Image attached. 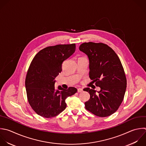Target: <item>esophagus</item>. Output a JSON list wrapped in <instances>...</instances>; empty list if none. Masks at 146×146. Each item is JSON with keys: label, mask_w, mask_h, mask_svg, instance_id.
Here are the masks:
<instances>
[{"label": "esophagus", "mask_w": 146, "mask_h": 146, "mask_svg": "<svg viewBox=\"0 0 146 146\" xmlns=\"http://www.w3.org/2000/svg\"><path fill=\"white\" fill-rule=\"evenodd\" d=\"M83 91V89L82 88H79L78 89V92H82Z\"/></svg>", "instance_id": "1"}]
</instances>
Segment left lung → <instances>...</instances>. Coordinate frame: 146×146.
Wrapping results in <instances>:
<instances>
[{
	"mask_svg": "<svg viewBox=\"0 0 146 146\" xmlns=\"http://www.w3.org/2000/svg\"><path fill=\"white\" fill-rule=\"evenodd\" d=\"M79 50L89 59V77L100 88L99 91L90 88L83 90L90 95L85 102L86 110L99 117L115 112L125 94L127 80L121 62L115 51L104 43H82Z\"/></svg>",
	"mask_w": 146,
	"mask_h": 146,
	"instance_id": "left-lung-1",
	"label": "left lung"
}]
</instances>
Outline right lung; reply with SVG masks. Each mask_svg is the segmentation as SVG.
<instances>
[{"mask_svg": "<svg viewBox=\"0 0 146 146\" xmlns=\"http://www.w3.org/2000/svg\"><path fill=\"white\" fill-rule=\"evenodd\" d=\"M75 44L47 47L33 59L25 85L29 104L39 115L46 118L57 116L66 109V99L77 92L72 87L67 90L60 86L57 89L55 87L63 62L75 52Z\"/></svg>", "mask_w": 146, "mask_h": 146, "instance_id": "1", "label": "right lung"}]
</instances>
